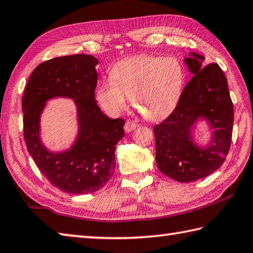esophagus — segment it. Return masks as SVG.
Masks as SVG:
<instances>
[{
  "label": "esophagus",
  "instance_id": "esophagus-1",
  "mask_svg": "<svg viewBox=\"0 0 253 253\" xmlns=\"http://www.w3.org/2000/svg\"><path fill=\"white\" fill-rule=\"evenodd\" d=\"M136 127H137L136 123L131 122V121H127L126 124H125V126H124V129H125L126 132H130V131L134 130Z\"/></svg>",
  "mask_w": 253,
  "mask_h": 253
}]
</instances>
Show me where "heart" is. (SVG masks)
<instances>
[{
  "mask_svg": "<svg viewBox=\"0 0 253 253\" xmlns=\"http://www.w3.org/2000/svg\"><path fill=\"white\" fill-rule=\"evenodd\" d=\"M185 68L176 57L137 56L117 63L111 81L100 83L96 98L105 112L117 116L128 98L142 116L159 119L170 114L181 97Z\"/></svg>",
  "mask_w": 253,
  "mask_h": 253,
  "instance_id": "b5f03b06",
  "label": "heart"
}]
</instances>
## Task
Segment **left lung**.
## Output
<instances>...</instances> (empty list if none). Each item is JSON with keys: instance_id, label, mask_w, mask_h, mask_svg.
I'll use <instances>...</instances> for the list:
<instances>
[{"instance_id": "8db88e82", "label": "left lung", "mask_w": 253, "mask_h": 253, "mask_svg": "<svg viewBox=\"0 0 253 253\" xmlns=\"http://www.w3.org/2000/svg\"><path fill=\"white\" fill-rule=\"evenodd\" d=\"M189 55L183 62L194 76L170 116L154 127L159 170L179 182L198 180L220 168L230 148L233 126L226 75L218 64L204 67L203 55ZM201 123L210 131L203 144L194 134Z\"/></svg>"}]
</instances>
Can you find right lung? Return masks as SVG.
<instances>
[{
    "label": "right lung",
    "instance_id": "1",
    "mask_svg": "<svg viewBox=\"0 0 253 253\" xmlns=\"http://www.w3.org/2000/svg\"><path fill=\"white\" fill-rule=\"evenodd\" d=\"M98 59L77 54L56 57L35 68L22 98L25 144L36 166L54 187L86 195L106 185L115 170V149L125 121L105 115L95 99ZM72 99L78 131L67 149L54 152L42 140L40 121L48 100Z\"/></svg>",
    "mask_w": 253,
    "mask_h": 253
}]
</instances>
